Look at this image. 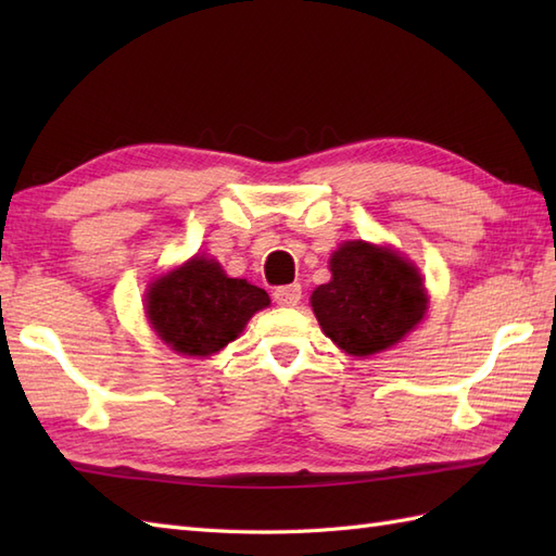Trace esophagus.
<instances>
[{"label":"esophagus","mask_w":556,"mask_h":556,"mask_svg":"<svg viewBox=\"0 0 556 556\" xmlns=\"http://www.w3.org/2000/svg\"><path fill=\"white\" fill-rule=\"evenodd\" d=\"M271 296H275V303H279V305H296L299 301H301V285H289V287H277L275 289V293H271Z\"/></svg>","instance_id":"1"}]
</instances>
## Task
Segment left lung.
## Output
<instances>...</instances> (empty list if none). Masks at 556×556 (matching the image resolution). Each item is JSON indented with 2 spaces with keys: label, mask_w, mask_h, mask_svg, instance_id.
<instances>
[{
  "label": "left lung",
  "mask_w": 556,
  "mask_h": 556,
  "mask_svg": "<svg viewBox=\"0 0 556 556\" xmlns=\"http://www.w3.org/2000/svg\"><path fill=\"white\" fill-rule=\"evenodd\" d=\"M329 271L311 305L323 332L351 356L399 344L428 311L418 267L392 248L346 241L329 257Z\"/></svg>",
  "instance_id": "left-lung-1"
}]
</instances>
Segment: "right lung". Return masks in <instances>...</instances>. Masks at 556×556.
Here are the masks:
<instances>
[{
	"mask_svg": "<svg viewBox=\"0 0 556 556\" xmlns=\"http://www.w3.org/2000/svg\"><path fill=\"white\" fill-rule=\"evenodd\" d=\"M269 305L265 289L224 275L212 257H191L152 281L146 313L155 334L184 356H212Z\"/></svg>",
	"mask_w": 556,
	"mask_h": 556,
	"instance_id": "add662e5",
	"label": "right lung"
}]
</instances>
